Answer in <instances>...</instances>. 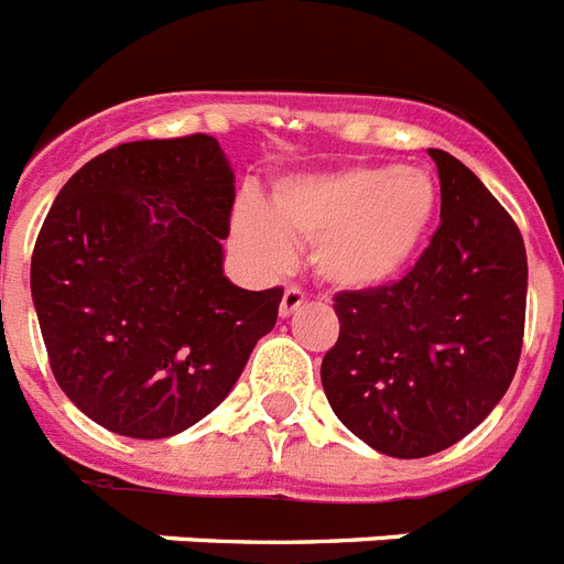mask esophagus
I'll list each match as a JSON object with an SVG mask.
<instances>
[{"label":"esophagus","mask_w":564,"mask_h":564,"mask_svg":"<svg viewBox=\"0 0 564 564\" xmlns=\"http://www.w3.org/2000/svg\"><path fill=\"white\" fill-rule=\"evenodd\" d=\"M302 305H305V293L296 291V288H288V291L282 293V302H279V314L293 316Z\"/></svg>","instance_id":"obj_1"}]
</instances>
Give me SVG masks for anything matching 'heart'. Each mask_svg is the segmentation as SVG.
<instances>
[{
    "label": "heart",
    "mask_w": 564,
    "mask_h": 564,
    "mask_svg": "<svg viewBox=\"0 0 564 564\" xmlns=\"http://www.w3.org/2000/svg\"><path fill=\"white\" fill-rule=\"evenodd\" d=\"M436 214L440 187L422 167L348 165L279 180L268 210H236L230 242L257 273L285 271L293 242H311V264L322 282L362 293L405 273Z\"/></svg>",
    "instance_id": "heart-1"
}]
</instances>
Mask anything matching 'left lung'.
Listing matches in <instances>:
<instances>
[{
	"label": "left lung",
	"mask_w": 564,
	"mask_h": 564,
	"mask_svg": "<svg viewBox=\"0 0 564 564\" xmlns=\"http://www.w3.org/2000/svg\"><path fill=\"white\" fill-rule=\"evenodd\" d=\"M427 153L440 228L399 282L336 296L339 339L322 359L341 425L393 459L468 436L508 391L524 334L522 234L470 167L440 148Z\"/></svg>",
	"instance_id": "obj_1"
}]
</instances>
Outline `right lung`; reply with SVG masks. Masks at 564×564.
<instances>
[{
  "label": "right lung",
  "instance_id": "add662e5",
  "mask_svg": "<svg viewBox=\"0 0 564 564\" xmlns=\"http://www.w3.org/2000/svg\"><path fill=\"white\" fill-rule=\"evenodd\" d=\"M234 167L214 137L124 142L67 180L31 296L53 377L96 425L167 440L205 420L276 325L282 288L223 271Z\"/></svg>",
  "mask_w": 564,
  "mask_h": 564
}]
</instances>
